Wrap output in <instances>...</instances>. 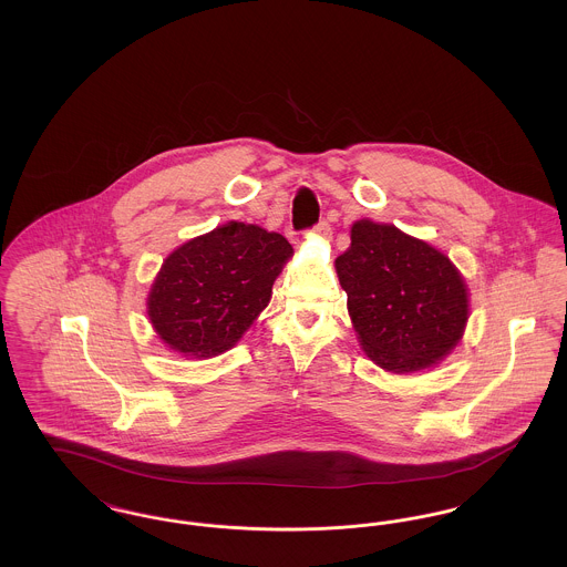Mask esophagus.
Listing matches in <instances>:
<instances>
[{"mask_svg": "<svg viewBox=\"0 0 567 567\" xmlns=\"http://www.w3.org/2000/svg\"><path fill=\"white\" fill-rule=\"evenodd\" d=\"M315 229H317L321 236H331V225H329L327 220H321V223H319Z\"/></svg>", "mask_w": 567, "mask_h": 567, "instance_id": "34e87169", "label": "esophagus"}]
</instances>
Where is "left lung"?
<instances>
[{"mask_svg":"<svg viewBox=\"0 0 567 567\" xmlns=\"http://www.w3.org/2000/svg\"><path fill=\"white\" fill-rule=\"evenodd\" d=\"M336 270L359 342L380 368L419 372L457 347L467 289L451 259L430 244L393 225L359 220Z\"/></svg>","mask_w":567,"mask_h":567,"instance_id":"left-lung-1","label":"left lung"}]
</instances>
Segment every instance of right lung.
Masks as SVG:
<instances>
[{"instance_id":"add662e5","label":"right lung","mask_w":567,"mask_h":567,"mask_svg":"<svg viewBox=\"0 0 567 567\" xmlns=\"http://www.w3.org/2000/svg\"><path fill=\"white\" fill-rule=\"evenodd\" d=\"M293 255L285 236L229 223L176 248L157 274L148 317L174 351L210 357L231 349L268 306Z\"/></svg>"}]
</instances>
